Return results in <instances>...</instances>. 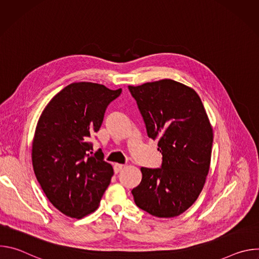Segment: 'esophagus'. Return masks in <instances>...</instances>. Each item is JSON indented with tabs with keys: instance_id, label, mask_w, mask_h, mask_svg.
<instances>
[{
	"instance_id": "1",
	"label": "esophagus",
	"mask_w": 259,
	"mask_h": 259,
	"mask_svg": "<svg viewBox=\"0 0 259 259\" xmlns=\"http://www.w3.org/2000/svg\"><path fill=\"white\" fill-rule=\"evenodd\" d=\"M123 168H124V165H122V164H115L114 165V170H115L116 174H118Z\"/></svg>"
}]
</instances>
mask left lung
I'll list each match as a JSON object with an SVG mask.
<instances>
[{
	"instance_id": "8db88e82",
	"label": "left lung",
	"mask_w": 259,
	"mask_h": 259,
	"mask_svg": "<svg viewBox=\"0 0 259 259\" xmlns=\"http://www.w3.org/2000/svg\"><path fill=\"white\" fill-rule=\"evenodd\" d=\"M128 89L163 156L160 168L141 167L134 202L154 216H177L198 199L209 171L213 132L204 105L195 90L173 80Z\"/></svg>"
}]
</instances>
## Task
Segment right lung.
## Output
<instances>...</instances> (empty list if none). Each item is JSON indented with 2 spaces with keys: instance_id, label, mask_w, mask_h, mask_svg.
Instances as JSON below:
<instances>
[{
  "instance_id": "obj_1",
  "label": "right lung",
  "mask_w": 259,
  "mask_h": 259,
  "mask_svg": "<svg viewBox=\"0 0 259 259\" xmlns=\"http://www.w3.org/2000/svg\"><path fill=\"white\" fill-rule=\"evenodd\" d=\"M121 93L100 84L72 83L40 117L32 142L33 171L48 200L66 216L80 219L95 211L109 186L113 167L101 149L93 154L91 137Z\"/></svg>"
}]
</instances>
